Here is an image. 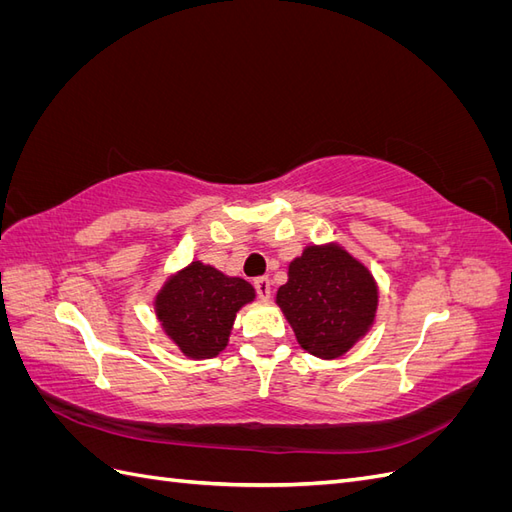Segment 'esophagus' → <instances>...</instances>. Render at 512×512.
I'll return each mask as SVG.
<instances>
[{
  "instance_id": "esophagus-1",
  "label": "esophagus",
  "mask_w": 512,
  "mask_h": 512,
  "mask_svg": "<svg viewBox=\"0 0 512 512\" xmlns=\"http://www.w3.org/2000/svg\"><path fill=\"white\" fill-rule=\"evenodd\" d=\"M254 288H256V292H258V297H260L262 301H267V299L271 297V292H273V282L269 280V277H256V280H254Z\"/></svg>"
}]
</instances>
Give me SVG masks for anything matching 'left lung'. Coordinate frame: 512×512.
<instances>
[{
	"instance_id": "1",
	"label": "left lung",
	"mask_w": 512,
	"mask_h": 512,
	"mask_svg": "<svg viewBox=\"0 0 512 512\" xmlns=\"http://www.w3.org/2000/svg\"><path fill=\"white\" fill-rule=\"evenodd\" d=\"M275 303L297 342L318 359H339L376 322L374 275L339 243L307 245L288 265V282Z\"/></svg>"
}]
</instances>
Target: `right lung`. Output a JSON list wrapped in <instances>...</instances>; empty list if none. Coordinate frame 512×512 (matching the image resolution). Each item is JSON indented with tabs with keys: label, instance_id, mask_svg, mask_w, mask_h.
I'll return each mask as SVG.
<instances>
[{
	"label": "right lung",
	"instance_id": "right-lung-1",
	"mask_svg": "<svg viewBox=\"0 0 512 512\" xmlns=\"http://www.w3.org/2000/svg\"><path fill=\"white\" fill-rule=\"evenodd\" d=\"M254 299L250 282L192 260L164 282L153 309L173 344L188 359L200 361L213 359L228 346L237 312Z\"/></svg>",
	"mask_w": 512,
	"mask_h": 512
}]
</instances>
